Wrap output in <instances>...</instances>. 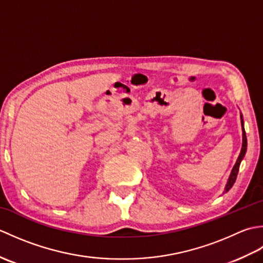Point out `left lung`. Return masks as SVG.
<instances>
[{"instance_id": "8db88e82", "label": "left lung", "mask_w": 263, "mask_h": 263, "mask_svg": "<svg viewBox=\"0 0 263 263\" xmlns=\"http://www.w3.org/2000/svg\"><path fill=\"white\" fill-rule=\"evenodd\" d=\"M241 123H242V130H243V142H242V149H241V153H239L238 158L236 160L235 165H234L233 170L231 172V175L228 177L227 183H226V186H225V192H228L230 190L232 189V186L234 185V183L236 181V177H237V173L239 170V165H241V161L243 160L245 154H247V148H248V140H247V135H245V130H244V121H243V116L241 115Z\"/></svg>"}]
</instances>
